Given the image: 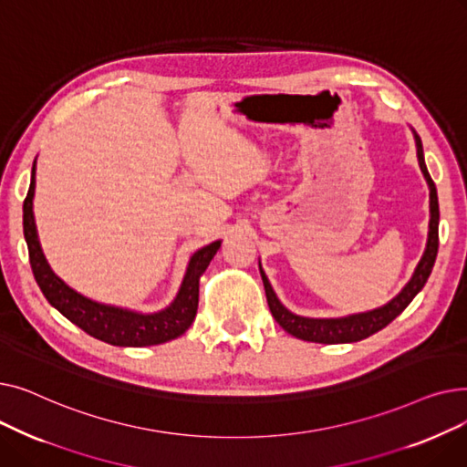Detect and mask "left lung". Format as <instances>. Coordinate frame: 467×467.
<instances>
[{"label": "left lung", "instance_id": "left-lung-1", "mask_svg": "<svg viewBox=\"0 0 467 467\" xmlns=\"http://www.w3.org/2000/svg\"><path fill=\"white\" fill-rule=\"evenodd\" d=\"M414 134L416 141V157H419V164L422 174L428 182L430 187V231H428V244H426V252L420 259V263L416 265L412 278L407 282V285L398 293V296L386 303L380 308L369 310V312H359V314H350L345 317H303L289 312L276 297L275 289L271 287V282L265 276L261 271L265 293H266V301L268 308H271L275 320L280 324L284 331L289 335L297 337L301 340L308 342H322V345H338V342H358L361 338L371 337L373 333L380 331L386 327L391 320L396 317L409 306V303L416 297L424 284L428 282L431 268L437 257V248H439V202H437V189L435 183L430 176V171L424 162V150H422V140L420 136ZM261 268V266H259Z\"/></svg>", "mask_w": 467, "mask_h": 467}]
</instances>
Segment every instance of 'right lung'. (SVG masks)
<instances>
[{"label": "right lung", "mask_w": 467, "mask_h": 467, "mask_svg": "<svg viewBox=\"0 0 467 467\" xmlns=\"http://www.w3.org/2000/svg\"><path fill=\"white\" fill-rule=\"evenodd\" d=\"M34 192H36V161L32 166V182L26 199L22 206V225L24 238L28 244L30 265L34 278L43 291L45 299L51 303L71 324L81 327L90 337L104 340L113 347H153L162 345L171 338L183 335L196 316L199 308V282L210 261L217 254L221 240L208 244V246L194 252L187 273L183 276L182 287L176 299L161 312L141 314L127 308L96 303L83 297L81 293L66 285L48 266L37 238V229L34 221Z\"/></svg>", "instance_id": "right-lung-1"}]
</instances>
